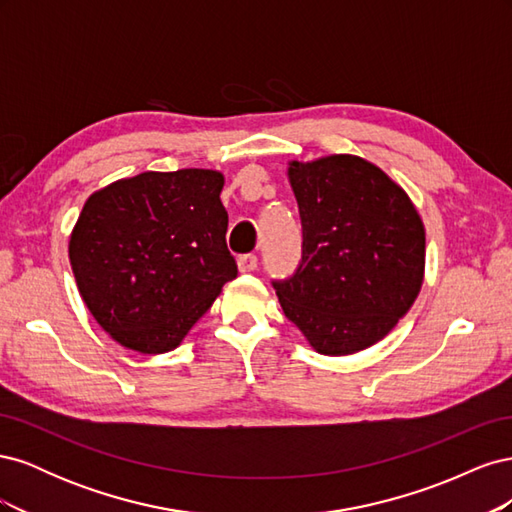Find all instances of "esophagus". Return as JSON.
<instances>
[{
  "label": "esophagus",
  "mask_w": 512,
  "mask_h": 512,
  "mask_svg": "<svg viewBox=\"0 0 512 512\" xmlns=\"http://www.w3.org/2000/svg\"><path fill=\"white\" fill-rule=\"evenodd\" d=\"M237 265H239L241 273H250L258 267V258L254 254H243L237 258Z\"/></svg>",
  "instance_id": "34e87169"
}]
</instances>
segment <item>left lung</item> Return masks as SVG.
I'll return each mask as SVG.
<instances>
[{
  "label": "left lung",
  "mask_w": 512,
  "mask_h": 512,
  "mask_svg": "<svg viewBox=\"0 0 512 512\" xmlns=\"http://www.w3.org/2000/svg\"><path fill=\"white\" fill-rule=\"evenodd\" d=\"M303 226L301 265L273 288L316 352L344 356L378 344L416 301L425 226L382 168L350 153L288 164Z\"/></svg>",
  "instance_id": "obj_1"
}]
</instances>
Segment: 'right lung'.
Here are the masks:
<instances>
[{
  "label": "right lung",
  "instance_id": "right-lung-1",
  "mask_svg": "<svg viewBox=\"0 0 512 512\" xmlns=\"http://www.w3.org/2000/svg\"><path fill=\"white\" fill-rule=\"evenodd\" d=\"M222 188L218 170H147L87 198L70 235V265L91 316L117 344L175 350L235 280Z\"/></svg>",
  "mask_w": 512,
  "mask_h": 512
}]
</instances>
